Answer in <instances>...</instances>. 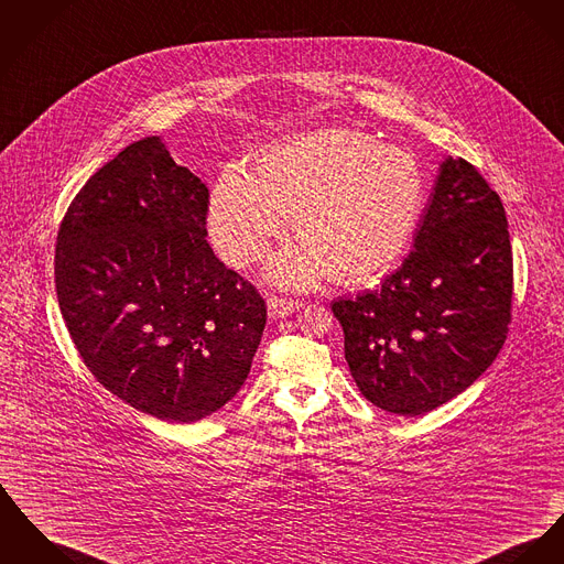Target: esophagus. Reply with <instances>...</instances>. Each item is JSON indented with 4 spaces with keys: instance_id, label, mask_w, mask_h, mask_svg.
<instances>
[{
    "instance_id": "esophagus-1",
    "label": "esophagus",
    "mask_w": 564,
    "mask_h": 564,
    "mask_svg": "<svg viewBox=\"0 0 564 564\" xmlns=\"http://www.w3.org/2000/svg\"><path fill=\"white\" fill-rule=\"evenodd\" d=\"M300 305L301 301L275 297V295H271V297L267 300V307H269V316H271V318H284V316L293 314Z\"/></svg>"
}]
</instances>
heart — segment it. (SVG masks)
Instances as JSON below:
<instances>
[{
	"instance_id": "1",
	"label": "heart",
	"mask_w": 564,
	"mask_h": 564,
	"mask_svg": "<svg viewBox=\"0 0 564 564\" xmlns=\"http://www.w3.org/2000/svg\"><path fill=\"white\" fill-rule=\"evenodd\" d=\"M423 173L409 151L350 128H323L264 150L257 173L228 166L209 198V235L226 263H257L291 226L269 275L307 289L332 271L364 282L398 263L423 209Z\"/></svg>"
}]
</instances>
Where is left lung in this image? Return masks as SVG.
I'll return each mask as SVG.
<instances>
[{
    "mask_svg": "<svg viewBox=\"0 0 564 564\" xmlns=\"http://www.w3.org/2000/svg\"><path fill=\"white\" fill-rule=\"evenodd\" d=\"M513 300V252L500 196L464 158H447L414 230L413 252L382 286L332 310L366 400L430 413L500 352Z\"/></svg>",
    "mask_w": 564,
    "mask_h": 564,
    "instance_id": "left-lung-1",
    "label": "left lung"
}]
</instances>
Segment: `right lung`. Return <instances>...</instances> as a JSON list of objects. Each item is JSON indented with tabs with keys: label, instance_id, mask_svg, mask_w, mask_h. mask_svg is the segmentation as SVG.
Here are the masks:
<instances>
[{
	"label": "right lung",
	"instance_id": "add662e5",
	"mask_svg": "<svg viewBox=\"0 0 564 564\" xmlns=\"http://www.w3.org/2000/svg\"><path fill=\"white\" fill-rule=\"evenodd\" d=\"M209 189L158 137L98 169L55 243V289L76 350L119 400L189 423L250 375L267 305L207 243Z\"/></svg>",
	"mask_w": 564,
	"mask_h": 564
}]
</instances>
